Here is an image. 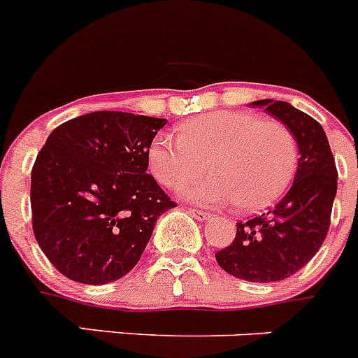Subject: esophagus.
<instances>
[{
    "label": "esophagus",
    "instance_id": "34e87169",
    "mask_svg": "<svg viewBox=\"0 0 358 358\" xmlns=\"http://www.w3.org/2000/svg\"><path fill=\"white\" fill-rule=\"evenodd\" d=\"M189 212H190V215L196 217V219H198V220H206V219H210V217H212V213H210V212H205V210L189 208Z\"/></svg>",
    "mask_w": 358,
    "mask_h": 358
}]
</instances>
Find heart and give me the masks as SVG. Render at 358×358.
<instances>
[{
    "label": "heart",
    "instance_id": "heart-1",
    "mask_svg": "<svg viewBox=\"0 0 358 358\" xmlns=\"http://www.w3.org/2000/svg\"><path fill=\"white\" fill-rule=\"evenodd\" d=\"M210 164L215 176L187 182ZM157 182L199 205L235 203L259 212L285 196L299 166V145L286 123L247 111H213L159 134L148 150Z\"/></svg>",
    "mask_w": 358,
    "mask_h": 358
}]
</instances>
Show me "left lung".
Segmentation results:
<instances>
[{"label": "left lung", "instance_id": "left-lung-1", "mask_svg": "<svg viewBox=\"0 0 358 358\" xmlns=\"http://www.w3.org/2000/svg\"><path fill=\"white\" fill-rule=\"evenodd\" d=\"M292 129L299 169L288 194L266 213L236 222L235 240L215 252L231 275L273 282L299 272L325 242L337 190V168L323 127L282 100L252 102Z\"/></svg>", "mask_w": 358, "mask_h": 358}]
</instances>
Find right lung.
I'll list each match as a JSON object with an SVG mask.
<instances>
[{
    "label": "right lung",
    "instance_id": "1",
    "mask_svg": "<svg viewBox=\"0 0 358 358\" xmlns=\"http://www.w3.org/2000/svg\"><path fill=\"white\" fill-rule=\"evenodd\" d=\"M168 120L96 111L56 127L31 169V224L58 272L108 285L138 265L157 219L176 206L148 169Z\"/></svg>",
    "mask_w": 358,
    "mask_h": 358
}]
</instances>
